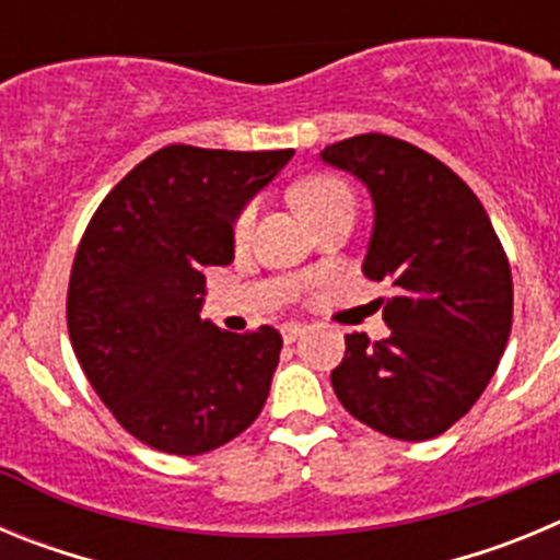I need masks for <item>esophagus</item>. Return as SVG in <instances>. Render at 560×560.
<instances>
[{"label": "esophagus", "instance_id": "1", "mask_svg": "<svg viewBox=\"0 0 560 560\" xmlns=\"http://www.w3.org/2000/svg\"><path fill=\"white\" fill-rule=\"evenodd\" d=\"M305 330H308V325H303V323H285L283 328H280V334H283L285 341H294V339H300V336H303Z\"/></svg>", "mask_w": 560, "mask_h": 560}]
</instances>
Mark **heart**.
Listing matches in <instances>:
<instances>
[{
	"mask_svg": "<svg viewBox=\"0 0 560 560\" xmlns=\"http://www.w3.org/2000/svg\"><path fill=\"white\" fill-rule=\"evenodd\" d=\"M294 199L300 205V210L308 215V219H316L319 212L330 210L336 205H353V196L345 187V182L334 179V176H311V179L300 182L294 190ZM252 224H255V205L246 207L235 221V241H246L252 232Z\"/></svg>",
	"mask_w": 560,
	"mask_h": 560,
	"instance_id": "obj_1",
	"label": "heart"
}]
</instances>
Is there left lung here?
Listing matches in <instances>:
<instances>
[{
    "label": "left lung",
    "mask_w": 560,
    "mask_h": 560,
    "mask_svg": "<svg viewBox=\"0 0 560 560\" xmlns=\"http://www.w3.org/2000/svg\"><path fill=\"white\" fill-rule=\"evenodd\" d=\"M373 199L361 271L395 285L389 336H345L330 373L355 420L395 440H432L477 404L499 368L513 319V280L474 190L432 153L387 133H359L319 153Z\"/></svg>",
    "instance_id": "1"
}]
</instances>
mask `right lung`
Returning a JSON list of instances; mask_svg holds the SVG:
<instances>
[{
  "instance_id": "1",
  "label": "right lung",
  "mask_w": 560,
  "mask_h": 560,
  "mask_svg": "<svg viewBox=\"0 0 560 560\" xmlns=\"http://www.w3.org/2000/svg\"><path fill=\"white\" fill-rule=\"evenodd\" d=\"M294 156L167 145L117 182L89 221L67 294L72 350L126 432L179 457L255 423L283 336L201 319L207 266L235 257V221Z\"/></svg>"
}]
</instances>
